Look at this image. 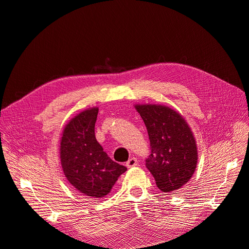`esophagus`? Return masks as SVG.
Listing matches in <instances>:
<instances>
[{"label":"esophagus","instance_id":"1","mask_svg":"<svg viewBox=\"0 0 249 249\" xmlns=\"http://www.w3.org/2000/svg\"><path fill=\"white\" fill-rule=\"evenodd\" d=\"M125 165H126L127 168L135 167V166H137V165H138V160H137L135 157H132V158H130L129 160H127V162H126Z\"/></svg>","mask_w":249,"mask_h":249}]
</instances>
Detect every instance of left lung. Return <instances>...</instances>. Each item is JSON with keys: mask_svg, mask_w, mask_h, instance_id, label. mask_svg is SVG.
I'll use <instances>...</instances> for the list:
<instances>
[{"mask_svg": "<svg viewBox=\"0 0 249 249\" xmlns=\"http://www.w3.org/2000/svg\"><path fill=\"white\" fill-rule=\"evenodd\" d=\"M148 133L150 154L145 166L162 192H172L189 182L197 164V148L186 120L161 105H137Z\"/></svg>", "mask_w": 249, "mask_h": 249, "instance_id": "8db88e82", "label": "left lung"}]
</instances>
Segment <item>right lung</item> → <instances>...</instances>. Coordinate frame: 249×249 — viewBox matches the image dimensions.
I'll list each match as a JSON object with an SVG mask.
<instances>
[{"label": "right lung", "instance_id": "1", "mask_svg": "<svg viewBox=\"0 0 249 249\" xmlns=\"http://www.w3.org/2000/svg\"><path fill=\"white\" fill-rule=\"evenodd\" d=\"M97 113V108L83 111L66 124L60 142V159L64 176L76 190L102 198L111 191L126 167L111 160L96 141Z\"/></svg>", "mask_w": 249, "mask_h": 249}]
</instances>
